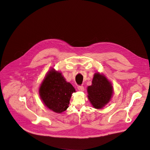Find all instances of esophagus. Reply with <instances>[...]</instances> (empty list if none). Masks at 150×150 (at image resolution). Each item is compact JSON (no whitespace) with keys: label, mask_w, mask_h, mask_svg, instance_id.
<instances>
[{"label":"esophagus","mask_w":150,"mask_h":150,"mask_svg":"<svg viewBox=\"0 0 150 150\" xmlns=\"http://www.w3.org/2000/svg\"><path fill=\"white\" fill-rule=\"evenodd\" d=\"M77 89L81 91H84V86L83 85H81V86H77Z\"/></svg>","instance_id":"obj_1"}]
</instances>
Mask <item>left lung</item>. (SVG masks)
I'll return each mask as SVG.
<instances>
[{
	"instance_id": "obj_1",
	"label": "left lung",
	"mask_w": 150,
	"mask_h": 150,
	"mask_svg": "<svg viewBox=\"0 0 150 150\" xmlns=\"http://www.w3.org/2000/svg\"><path fill=\"white\" fill-rule=\"evenodd\" d=\"M88 98L93 107L101 109L107 104L112 98L113 88L111 82L103 74L96 73L92 85L87 88Z\"/></svg>"
}]
</instances>
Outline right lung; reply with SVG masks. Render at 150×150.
Masks as SVG:
<instances>
[{
    "mask_svg": "<svg viewBox=\"0 0 150 150\" xmlns=\"http://www.w3.org/2000/svg\"><path fill=\"white\" fill-rule=\"evenodd\" d=\"M75 91L73 85L53 68L46 74L39 90L44 105L57 113L62 112L69 107L70 98Z\"/></svg>",
    "mask_w": 150,
    "mask_h": 150,
    "instance_id": "add662e5",
    "label": "right lung"
}]
</instances>
